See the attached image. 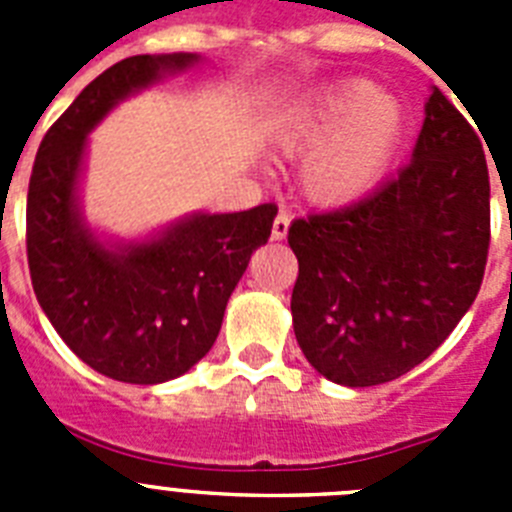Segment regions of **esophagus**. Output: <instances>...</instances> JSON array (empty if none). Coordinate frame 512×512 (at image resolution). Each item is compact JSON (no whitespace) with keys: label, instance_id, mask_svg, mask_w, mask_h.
I'll return each instance as SVG.
<instances>
[{"label":"esophagus","instance_id":"esophagus-1","mask_svg":"<svg viewBox=\"0 0 512 512\" xmlns=\"http://www.w3.org/2000/svg\"><path fill=\"white\" fill-rule=\"evenodd\" d=\"M289 220H292V217H289L287 212H279V215L274 217V225H271V238H274V241H282V238H287Z\"/></svg>","mask_w":512,"mask_h":512}]
</instances>
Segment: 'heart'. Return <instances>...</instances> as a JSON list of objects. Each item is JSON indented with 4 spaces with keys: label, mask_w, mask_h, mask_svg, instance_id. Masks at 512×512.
<instances>
[{
    "label": "heart",
    "mask_w": 512,
    "mask_h": 512,
    "mask_svg": "<svg viewBox=\"0 0 512 512\" xmlns=\"http://www.w3.org/2000/svg\"><path fill=\"white\" fill-rule=\"evenodd\" d=\"M405 110L390 92L361 76L325 81L289 104L271 128V143L302 156L300 192L315 207H348L382 182L397 148Z\"/></svg>",
    "instance_id": "b5f03b06"
}]
</instances>
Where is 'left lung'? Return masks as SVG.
I'll use <instances>...</instances> for the list:
<instances>
[{"mask_svg": "<svg viewBox=\"0 0 512 512\" xmlns=\"http://www.w3.org/2000/svg\"><path fill=\"white\" fill-rule=\"evenodd\" d=\"M292 325L312 369L343 387L408 374L472 307L490 248V176L477 133L431 87L410 164L343 210L289 228Z\"/></svg>", "mask_w": 512, "mask_h": 512, "instance_id": "8db88e82", "label": "left lung"}]
</instances>
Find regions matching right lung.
Listing matches in <instances>:
<instances>
[{
	"label": "right lung",
	"mask_w": 512,
	"mask_h": 512,
	"mask_svg": "<svg viewBox=\"0 0 512 512\" xmlns=\"http://www.w3.org/2000/svg\"><path fill=\"white\" fill-rule=\"evenodd\" d=\"M200 61L197 53H156L115 63L53 122L35 156L27 189L35 297L63 343L117 382H169L210 351L235 284L277 217L274 205L192 212L138 238L87 220L89 133L120 102Z\"/></svg>",
	"instance_id": "1"
}]
</instances>
